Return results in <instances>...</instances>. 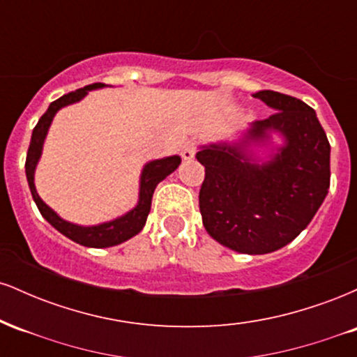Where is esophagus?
I'll return each mask as SVG.
<instances>
[{"mask_svg":"<svg viewBox=\"0 0 357 357\" xmlns=\"http://www.w3.org/2000/svg\"><path fill=\"white\" fill-rule=\"evenodd\" d=\"M195 153H196L195 142H191V141L184 142L183 147H181V158L186 159V161H190V159L195 158Z\"/></svg>","mask_w":357,"mask_h":357,"instance_id":"1","label":"esophagus"}]
</instances>
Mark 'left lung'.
<instances>
[{
  "label": "left lung",
  "instance_id": "left-lung-1",
  "mask_svg": "<svg viewBox=\"0 0 357 357\" xmlns=\"http://www.w3.org/2000/svg\"><path fill=\"white\" fill-rule=\"evenodd\" d=\"M275 109L257 121L248 139L268 130L285 137L272 161L258 166L238 146L213 144L198 151L204 166L199 211L206 231L225 247L264 255L285 247L317 213L331 184V146L315 110L273 90L253 93Z\"/></svg>",
  "mask_w": 357,
  "mask_h": 357
}]
</instances>
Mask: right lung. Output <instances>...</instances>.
Wrapping results in <instances>:
<instances>
[{
    "label": "right lung",
    "mask_w": 357,
    "mask_h": 357,
    "mask_svg": "<svg viewBox=\"0 0 357 357\" xmlns=\"http://www.w3.org/2000/svg\"><path fill=\"white\" fill-rule=\"evenodd\" d=\"M104 87V84H92L87 87L75 90V92L65 93L63 97L52 102L50 107L47 109V112L40 117L38 124L35 126L33 134H31V142L28 147L26 154V162H24V169H26V179L28 186H30L31 196H33L36 206H38L40 213L43 215V218L52 225L53 228H56L61 235H65L67 238L75 241V243L84 245V247H92V248H105V247H114V245L122 243V241L132 238L134 235H137L142 230V227L146 225L147 215L151 211V202H153V195L155 186L169 176L173 171L181 165V158L179 155H171V158L158 159V161L147 162L142 169L141 176V191H139V203L132 211H129L127 215L121 216V218L109 221V223L97 225V227H79V225L68 223V221L61 220L52 208H48L47 204L42 202V198L38 196V192L35 190L33 176H35V167L38 162L40 154H42V147L45 136L48 132V127L52 124V119L56 114V110L65 107V105L73 104V102H79L89 90L92 89H100Z\"/></svg>",
    "instance_id": "1"
}]
</instances>
